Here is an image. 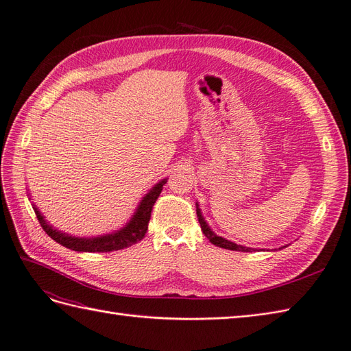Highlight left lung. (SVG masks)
<instances>
[{
    "label": "left lung",
    "instance_id": "left-lung-1",
    "mask_svg": "<svg viewBox=\"0 0 351 351\" xmlns=\"http://www.w3.org/2000/svg\"><path fill=\"white\" fill-rule=\"evenodd\" d=\"M196 215H197V221H199V223H201L202 232H204L205 237L213 243V245H217V247H219V248H225V250H231V251H241V252H251V251H255V250H252V248L238 245V243H235V242H231V241H228V239H225V238H222V237H218L215 232H213V231L210 230L209 225H208L206 221L204 219L202 212H201L199 205H197V204H196Z\"/></svg>",
    "mask_w": 351,
    "mask_h": 351
}]
</instances>
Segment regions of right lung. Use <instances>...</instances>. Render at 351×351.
Returning a JSON list of instances; mask_svg holds the SVG:
<instances>
[{
	"label": "right lung",
	"mask_w": 351,
	"mask_h": 351,
	"mask_svg": "<svg viewBox=\"0 0 351 351\" xmlns=\"http://www.w3.org/2000/svg\"><path fill=\"white\" fill-rule=\"evenodd\" d=\"M167 179H162L159 184H156L152 188L141 201L138 209L133 213L130 221L121 228L119 231H114L112 234H106L95 238H79V237H71L66 232L57 231L47 221L44 219L41 212L33 205V209L38 218L40 225L50 238H53L60 245H63L73 251H80V252H110V251H119L128 248L133 243L139 242L143 239V237L147 232V223L150 221V213L154 209V205L159 197L163 185L166 184Z\"/></svg>",
	"instance_id": "right-lung-1"
}]
</instances>
